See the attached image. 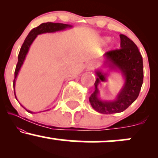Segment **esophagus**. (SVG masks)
<instances>
[{"label":"esophagus","mask_w":158,"mask_h":158,"mask_svg":"<svg viewBox=\"0 0 158 158\" xmlns=\"http://www.w3.org/2000/svg\"><path fill=\"white\" fill-rule=\"evenodd\" d=\"M94 65L93 63L90 62L88 64V69H92V68H94Z\"/></svg>","instance_id":"34e87169"}]
</instances>
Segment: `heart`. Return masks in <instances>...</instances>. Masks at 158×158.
<instances>
[{"label": "heart", "instance_id": "obj_1", "mask_svg": "<svg viewBox=\"0 0 158 158\" xmlns=\"http://www.w3.org/2000/svg\"><path fill=\"white\" fill-rule=\"evenodd\" d=\"M108 40H109V39H108V38H106V39H104V41H108Z\"/></svg>", "mask_w": 158, "mask_h": 158}]
</instances>
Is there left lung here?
<instances>
[{
	"instance_id": "1",
	"label": "left lung",
	"mask_w": 158,
	"mask_h": 158,
	"mask_svg": "<svg viewBox=\"0 0 158 158\" xmlns=\"http://www.w3.org/2000/svg\"><path fill=\"white\" fill-rule=\"evenodd\" d=\"M120 49L110 50L104 54L105 65L110 69L121 72L125 83L117 99L113 101H103L98 97V85L106 81V73L100 70L96 71L97 78L94 85L95 90L89 98L94 110L101 114H110L123 112L138 97L143 81V58L137 45L126 35H119Z\"/></svg>"
}]
</instances>
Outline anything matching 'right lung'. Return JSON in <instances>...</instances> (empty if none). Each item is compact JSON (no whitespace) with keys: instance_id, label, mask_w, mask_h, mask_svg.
Listing matches in <instances>:
<instances>
[{"instance_id":"right-lung-1","label":"right lung","mask_w":158,"mask_h":158,"mask_svg":"<svg viewBox=\"0 0 158 158\" xmlns=\"http://www.w3.org/2000/svg\"><path fill=\"white\" fill-rule=\"evenodd\" d=\"M72 27L71 25L65 24V23H52V22H47V23H43L41 24H40L39 27L33 28L31 31L30 32V33L28 34V35L27 36L26 39L23 41L22 46H21V50H20L19 57H18V63L16 65L15 70V79L13 81V88H14V94L15 96V80L16 78L18 77V74L19 73V70L21 69V66H22L23 61H24L27 52L29 51V49H30V45L32 44V43L33 42L34 40L35 39V38L37 37L38 35L42 33H46V32H54L57 31H61V30H64L66 28H70ZM17 99V98H16ZM24 109L26 108H24L23 106H21ZM27 111H28L29 113H32L30 110L26 109Z\"/></svg>"}]
</instances>
